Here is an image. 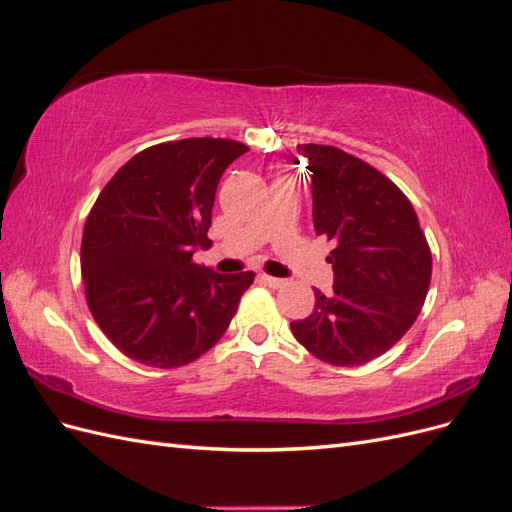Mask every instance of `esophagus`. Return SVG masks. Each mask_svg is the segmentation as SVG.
Listing matches in <instances>:
<instances>
[{"label": "esophagus", "mask_w": 512, "mask_h": 512, "mask_svg": "<svg viewBox=\"0 0 512 512\" xmlns=\"http://www.w3.org/2000/svg\"><path fill=\"white\" fill-rule=\"evenodd\" d=\"M260 282L267 284L269 288H282L284 286V280H280V277H271V275H260Z\"/></svg>", "instance_id": "1"}]
</instances>
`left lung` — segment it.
I'll return each instance as SVG.
<instances>
[{
	"mask_svg": "<svg viewBox=\"0 0 512 512\" xmlns=\"http://www.w3.org/2000/svg\"><path fill=\"white\" fill-rule=\"evenodd\" d=\"M309 160L314 228L333 250V292L290 322L297 342L337 367L374 361L421 314L431 250L406 194L380 170L331 145H299Z\"/></svg>",
	"mask_w": 512,
	"mask_h": 512,
	"instance_id": "obj_1",
	"label": "left lung"
}]
</instances>
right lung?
<instances>
[{
  "instance_id": "add662e5",
  "label": "right lung",
  "mask_w": 512,
  "mask_h": 512,
  "mask_svg": "<svg viewBox=\"0 0 512 512\" xmlns=\"http://www.w3.org/2000/svg\"><path fill=\"white\" fill-rule=\"evenodd\" d=\"M247 149L209 136L153 145L123 164L91 207L81 243L87 305L130 359L181 367L226 333L254 273L222 275L192 256L211 245L215 190Z\"/></svg>"
}]
</instances>
